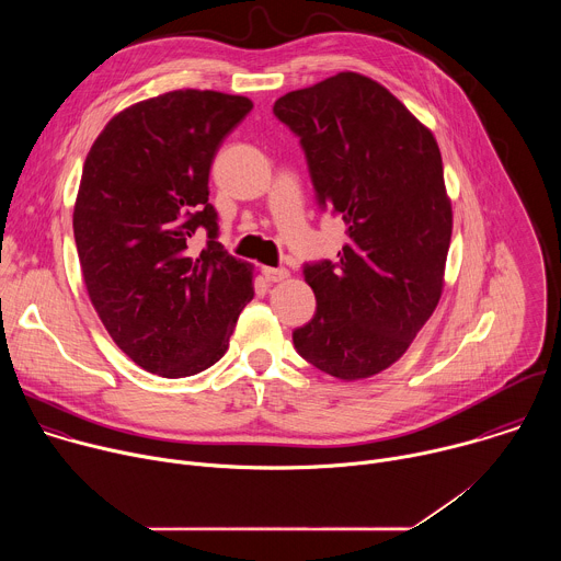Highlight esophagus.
<instances>
[{
	"instance_id": "esophagus-1",
	"label": "esophagus",
	"mask_w": 561,
	"mask_h": 561,
	"mask_svg": "<svg viewBox=\"0 0 561 561\" xmlns=\"http://www.w3.org/2000/svg\"><path fill=\"white\" fill-rule=\"evenodd\" d=\"M264 273V277H266V282H271V284H277V282H284V279H288L290 277V273L286 271V268H264L262 271Z\"/></svg>"
}]
</instances>
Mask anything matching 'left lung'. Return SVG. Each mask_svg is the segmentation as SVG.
I'll return each mask as SVG.
<instances>
[{"mask_svg": "<svg viewBox=\"0 0 561 561\" xmlns=\"http://www.w3.org/2000/svg\"><path fill=\"white\" fill-rule=\"evenodd\" d=\"M299 135L322 208L346 224L340 262L304 268L317 310L297 353L342 381L392 366L444 290L453 206L435 135L375 79L344 70L273 106Z\"/></svg>", "mask_w": 561, "mask_h": 561, "instance_id": "1", "label": "left lung"}]
</instances>
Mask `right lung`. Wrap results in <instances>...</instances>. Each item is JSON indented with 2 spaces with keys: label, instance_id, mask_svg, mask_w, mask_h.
<instances>
[{
  "label": "right lung",
  "instance_id": "obj_1",
  "mask_svg": "<svg viewBox=\"0 0 561 561\" xmlns=\"http://www.w3.org/2000/svg\"><path fill=\"white\" fill-rule=\"evenodd\" d=\"M251 108L244 95L171 91L117 113L87 154L72 210L82 277L113 342L159 377L221 359L255 295L253 264L217 242L208 204L213 157Z\"/></svg>",
  "mask_w": 561,
  "mask_h": 561
}]
</instances>
